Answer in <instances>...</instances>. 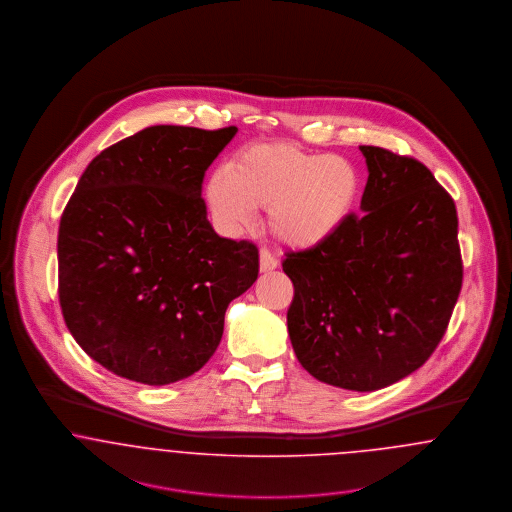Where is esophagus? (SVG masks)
Instances as JSON below:
<instances>
[{
	"instance_id": "obj_1",
	"label": "esophagus",
	"mask_w": 512,
	"mask_h": 512,
	"mask_svg": "<svg viewBox=\"0 0 512 512\" xmlns=\"http://www.w3.org/2000/svg\"><path fill=\"white\" fill-rule=\"evenodd\" d=\"M275 268H277V260L271 256L269 250L262 248V250H260V271L268 273V271H273Z\"/></svg>"
}]
</instances>
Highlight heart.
I'll return each mask as SVG.
<instances>
[{
	"label": "heart",
	"instance_id": "obj_1",
	"mask_svg": "<svg viewBox=\"0 0 512 512\" xmlns=\"http://www.w3.org/2000/svg\"><path fill=\"white\" fill-rule=\"evenodd\" d=\"M356 165L293 144H250L206 183V202L223 231L250 223L268 208L269 233L285 246L310 250L327 243L349 219L360 196Z\"/></svg>",
	"mask_w": 512,
	"mask_h": 512
}]
</instances>
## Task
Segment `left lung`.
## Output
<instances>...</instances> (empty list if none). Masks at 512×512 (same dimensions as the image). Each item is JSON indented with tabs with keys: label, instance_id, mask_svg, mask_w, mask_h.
<instances>
[{
	"label": "left lung",
	"instance_id": "8db88e82",
	"mask_svg": "<svg viewBox=\"0 0 512 512\" xmlns=\"http://www.w3.org/2000/svg\"><path fill=\"white\" fill-rule=\"evenodd\" d=\"M362 214L310 250L287 252L296 358L323 383L376 391L437 349L462 287L457 208L424 163L360 146Z\"/></svg>",
	"mask_w": 512,
	"mask_h": 512
}]
</instances>
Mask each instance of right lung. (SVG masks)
Returning a JSON list of instances; mask_svg holds the SVG:
<instances>
[{
	"label": "right lung",
	"instance_id": "right-lung-1",
	"mask_svg": "<svg viewBox=\"0 0 512 512\" xmlns=\"http://www.w3.org/2000/svg\"><path fill=\"white\" fill-rule=\"evenodd\" d=\"M237 127L156 125L100 152L57 237L59 304L82 350L115 376L167 385L216 352L229 302L258 277V248L208 221L206 169Z\"/></svg>",
	"mask_w": 512,
	"mask_h": 512
}]
</instances>
